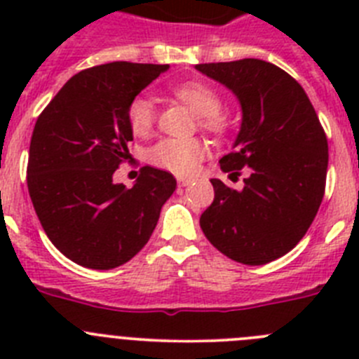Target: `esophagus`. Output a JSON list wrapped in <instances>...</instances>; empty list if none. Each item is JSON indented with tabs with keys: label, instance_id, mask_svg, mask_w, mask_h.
Listing matches in <instances>:
<instances>
[{
	"label": "esophagus",
	"instance_id": "1",
	"mask_svg": "<svg viewBox=\"0 0 359 359\" xmlns=\"http://www.w3.org/2000/svg\"><path fill=\"white\" fill-rule=\"evenodd\" d=\"M190 183H192V180H189V177H177V185L180 187H189Z\"/></svg>",
	"mask_w": 359,
	"mask_h": 359
}]
</instances>
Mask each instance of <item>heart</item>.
<instances>
[{
  "mask_svg": "<svg viewBox=\"0 0 359 359\" xmlns=\"http://www.w3.org/2000/svg\"><path fill=\"white\" fill-rule=\"evenodd\" d=\"M176 95L182 102H185L196 115L201 116L203 128L212 133H221L224 129V118L221 113V98L212 90L210 86L203 82H183L174 88ZM156 120V107L151 97L138 95L128 106V123L133 135L145 136L154 126ZM205 156V145L203 142L190 138H163L158 144L152 145L147 152V160L160 169L169 170L177 176L192 174L199 161Z\"/></svg>",
  "mask_w": 359,
  "mask_h": 359,
  "instance_id": "1",
  "label": "heart"
}]
</instances>
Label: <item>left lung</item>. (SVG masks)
I'll return each mask as SVG.
<instances>
[{
  "instance_id": "1",
  "label": "left lung",
  "mask_w": 359,
  "mask_h": 359,
  "mask_svg": "<svg viewBox=\"0 0 359 359\" xmlns=\"http://www.w3.org/2000/svg\"><path fill=\"white\" fill-rule=\"evenodd\" d=\"M196 69L239 98L241 131L219 165L231 176L248 172L241 190L210 180L215 196L199 224L231 261L268 264L297 246L318 212L327 177V136L302 86L278 66L241 59Z\"/></svg>"
}]
</instances>
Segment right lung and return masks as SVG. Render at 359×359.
I'll return each instance as SVG.
<instances>
[{
  "instance_id": "add662e5",
  "label": "right lung",
  "mask_w": 359,
  "mask_h": 359,
  "mask_svg": "<svg viewBox=\"0 0 359 359\" xmlns=\"http://www.w3.org/2000/svg\"><path fill=\"white\" fill-rule=\"evenodd\" d=\"M167 68L120 61L82 69L37 118L27 167L30 199L53 246L84 268L131 261L176 190L172 174L149 165L131 189L113 183L131 158L129 102Z\"/></svg>"
}]
</instances>
